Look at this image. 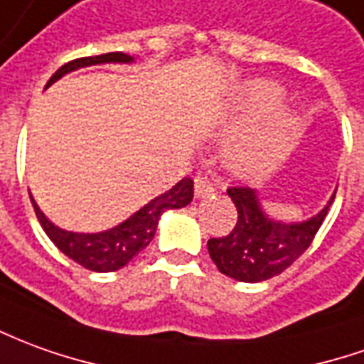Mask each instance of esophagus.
Masks as SVG:
<instances>
[{"mask_svg": "<svg viewBox=\"0 0 364 364\" xmlns=\"http://www.w3.org/2000/svg\"><path fill=\"white\" fill-rule=\"evenodd\" d=\"M210 192H214V182L208 176H202V174L196 176V180H194V194H196V198L208 196Z\"/></svg>", "mask_w": 364, "mask_h": 364, "instance_id": "esophagus-1", "label": "esophagus"}]
</instances>
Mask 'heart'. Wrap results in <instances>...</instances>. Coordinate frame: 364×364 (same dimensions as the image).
Segmentation results:
<instances>
[{
  "label": "heart",
  "instance_id": "b5f03b06",
  "mask_svg": "<svg viewBox=\"0 0 364 364\" xmlns=\"http://www.w3.org/2000/svg\"><path fill=\"white\" fill-rule=\"evenodd\" d=\"M282 92V87L273 81L257 79V81L247 82L244 89L237 92L234 102L228 107L225 119L232 124H237L247 117L273 107L279 101ZM297 132H299V127L291 112L282 110L273 114L262 129L254 130L250 136H245L235 146V164L242 168H257L272 162L289 150L293 140L297 139Z\"/></svg>",
  "mask_w": 364,
  "mask_h": 364
}]
</instances>
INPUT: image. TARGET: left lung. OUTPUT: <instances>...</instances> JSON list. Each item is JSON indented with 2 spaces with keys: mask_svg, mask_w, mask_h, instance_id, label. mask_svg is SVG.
Listing matches in <instances>:
<instances>
[{
  "mask_svg": "<svg viewBox=\"0 0 364 364\" xmlns=\"http://www.w3.org/2000/svg\"><path fill=\"white\" fill-rule=\"evenodd\" d=\"M237 208L234 230L208 240V252L218 269L235 282H265L285 272L311 245L329 212L335 194L319 214L305 222H279L263 212L254 188H228Z\"/></svg>",
  "mask_w": 364,
  "mask_h": 364,
  "instance_id": "obj_1",
  "label": "left lung"
}]
</instances>
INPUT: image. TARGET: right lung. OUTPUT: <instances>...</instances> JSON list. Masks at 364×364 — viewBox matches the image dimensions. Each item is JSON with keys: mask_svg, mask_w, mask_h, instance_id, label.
Returning a JSON list of instances; mask_svg holds the SVG:
<instances>
[{"mask_svg": "<svg viewBox=\"0 0 364 364\" xmlns=\"http://www.w3.org/2000/svg\"><path fill=\"white\" fill-rule=\"evenodd\" d=\"M132 61H134V57L120 51L95 55V57H81V59L65 63L61 69L49 79L45 89L51 87L55 81H59L63 75L77 71L81 67L102 65V63ZM29 198H31L35 214H37V220L45 230V234L49 235V240L61 250L63 254L71 257L73 262H77L82 267L91 269V272L107 273L124 267L134 255H139L152 242V237L156 234L158 220L166 210L184 208L192 202L194 182L190 178L180 180L176 186H172L168 192L160 194L154 200H150L149 204H144L139 212H134L129 220H124L122 224L114 225L107 232H99V234H77V232L61 230L59 225H55L45 218V214L39 210L31 194H29Z\"/></svg>", "mask_w": 364, "mask_h": 364, "instance_id": "obj_1", "label": "right lung"}]
</instances>
